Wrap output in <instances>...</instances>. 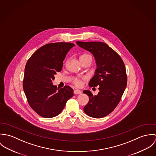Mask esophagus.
<instances>
[{"mask_svg": "<svg viewBox=\"0 0 156 156\" xmlns=\"http://www.w3.org/2000/svg\"><path fill=\"white\" fill-rule=\"evenodd\" d=\"M81 93H82L81 90H79V89H75V90H74V94H80Z\"/></svg>", "mask_w": 156, "mask_h": 156, "instance_id": "esophagus-1", "label": "esophagus"}]
</instances>
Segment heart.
Returning a JSON list of instances; mask_svg holds the SVG:
<instances>
[{
    "label": "heart",
    "instance_id": "1",
    "mask_svg": "<svg viewBox=\"0 0 156 156\" xmlns=\"http://www.w3.org/2000/svg\"><path fill=\"white\" fill-rule=\"evenodd\" d=\"M89 58H91L88 55H82V56H80V59H82V58H89ZM74 85H75L76 86H77V87H80V86H81L82 84V80L80 79H79V78H76V79H74Z\"/></svg>",
    "mask_w": 156,
    "mask_h": 156
}]
</instances>
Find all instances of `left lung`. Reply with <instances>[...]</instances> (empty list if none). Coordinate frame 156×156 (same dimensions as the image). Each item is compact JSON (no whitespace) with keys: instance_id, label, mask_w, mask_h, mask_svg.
<instances>
[{"instance_id":"obj_1","label":"left lung","mask_w":156,"mask_h":156,"mask_svg":"<svg viewBox=\"0 0 156 156\" xmlns=\"http://www.w3.org/2000/svg\"><path fill=\"white\" fill-rule=\"evenodd\" d=\"M76 43L94 55L97 67L89 86H99V92L94 95L89 90H83L89 97L83 110L90 117H105L117 106L126 88L127 76L124 63L120 56L105 43L77 41Z\"/></svg>"}]
</instances>
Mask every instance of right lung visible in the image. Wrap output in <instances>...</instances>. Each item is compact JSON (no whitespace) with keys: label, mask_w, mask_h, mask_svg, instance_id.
Instances as JSON below:
<instances>
[{"label":"right lung","mask_w":156,"mask_h":156,"mask_svg":"<svg viewBox=\"0 0 156 156\" xmlns=\"http://www.w3.org/2000/svg\"><path fill=\"white\" fill-rule=\"evenodd\" d=\"M75 45L55 43L38 48L28 59L24 69L23 88L30 108L45 118L58 115L71 98L69 86L58 89L52 84L56 72L61 71L68 51Z\"/></svg>","instance_id":"1"}]
</instances>
